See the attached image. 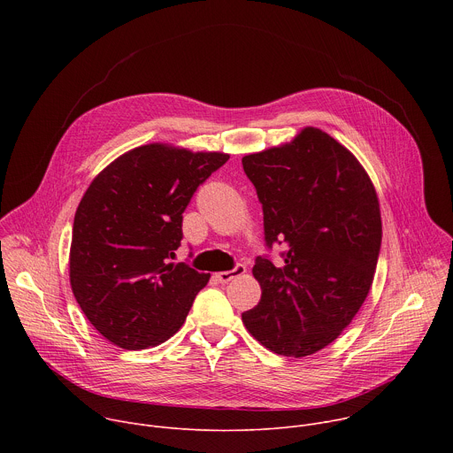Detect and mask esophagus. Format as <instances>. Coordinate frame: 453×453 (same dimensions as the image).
<instances>
[{
  "label": "esophagus",
  "instance_id": "esophagus-1",
  "mask_svg": "<svg viewBox=\"0 0 453 453\" xmlns=\"http://www.w3.org/2000/svg\"><path fill=\"white\" fill-rule=\"evenodd\" d=\"M243 273H245V265L238 264V265H236L234 269H231V271L217 273V274H215V278H217V281H220V283H227V281H231V280H234V278L242 276Z\"/></svg>",
  "mask_w": 453,
  "mask_h": 453
}]
</instances>
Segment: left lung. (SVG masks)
Listing matches in <instances>:
<instances>
[{"label": "left lung", "mask_w": 453, "mask_h": 453, "mask_svg": "<svg viewBox=\"0 0 453 453\" xmlns=\"http://www.w3.org/2000/svg\"><path fill=\"white\" fill-rule=\"evenodd\" d=\"M242 165L264 208L267 247H287L281 265L256 257L262 299L242 320L278 355H311L348 328L372 285L381 245L376 189L358 159L315 127Z\"/></svg>", "instance_id": "1"}]
</instances>
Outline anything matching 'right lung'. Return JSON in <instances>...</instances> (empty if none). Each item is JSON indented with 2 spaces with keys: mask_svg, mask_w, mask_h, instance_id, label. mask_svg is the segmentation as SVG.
Wrapping results in <instances>:
<instances>
[{
  "mask_svg": "<svg viewBox=\"0 0 453 453\" xmlns=\"http://www.w3.org/2000/svg\"><path fill=\"white\" fill-rule=\"evenodd\" d=\"M227 159L150 143L114 159L86 189L73 220L70 283L109 342L147 349L182 326L210 281V274L170 262L182 240V213Z\"/></svg>",
  "mask_w": 453,
  "mask_h": 453,
  "instance_id": "add662e5",
  "label": "right lung"
}]
</instances>
